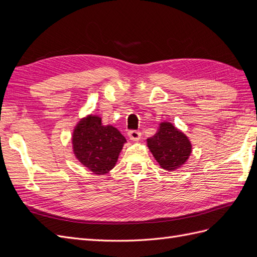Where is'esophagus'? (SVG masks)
I'll return each instance as SVG.
<instances>
[{"instance_id":"esophagus-1","label":"esophagus","mask_w":257,"mask_h":257,"mask_svg":"<svg viewBox=\"0 0 257 257\" xmlns=\"http://www.w3.org/2000/svg\"><path fill=\"white\" fill-rule=\"evenodd\" d=\"M127 135H128L131 141H133V142H139L142 137V133L139 131H130Z\"/></svg>"}]
</instances>
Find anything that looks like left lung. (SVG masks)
<instances>
[{
    "label": "left lung",
    "instance_id": "8db88e82",
    "mask_svg": "<svg viewBox=\"0 0 257 257\" xmlns=\"http://www.w3.org/2000/svg\"><path fill=\"white\" fill-rule=\"evenodd\" d=\"M154 159L162 168L173 172L180 168L192 153L190 139L169 122H161L157 133L147 139Z\"/></svg>",
    "mask_w": 257,
    "mask_h": 257
}]
</instances>
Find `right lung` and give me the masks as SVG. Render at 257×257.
Returning <instances> with one entry per match:
<instances>
[{"label": "right lung", "mask_w": 257, "mask_h": 257, "mask_svg": "<svg viewBox=\"0 0 257 257\" xmlns=\"http://www.w3.org/2000/svg\"><path fill=\"white\" fill-rule=\"evenodd\" d=\"M126 139L112 125H103L102 118L90 114L74 128L72 144L76 159L97 176L109 173L118 161Z\"/></svg>", "instance_id": "add662e5"}]
</instances>
